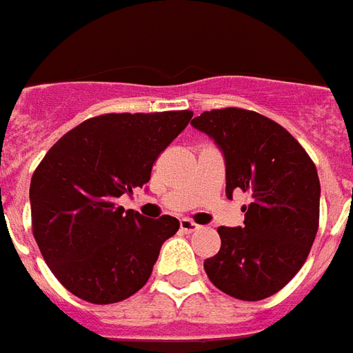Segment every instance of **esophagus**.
Here are the masks:
<instances>
[{"mask_svg":"<svg viewBox=\"0 0 353 353\" xmlns=\"http://www.w3.org/2000/svg\"><path fill=\"white\" fill-rule=\"evenodd\" d=\"M179 227H181V231L185 232V234H190V232H194V231H199L198 223H194V221L188 220V218H183V220L179 221Z\"/></svg>","mask_w":353,"mask_h":353,"instance_id":"34e87169","label":"esophagus"}]
</instances>
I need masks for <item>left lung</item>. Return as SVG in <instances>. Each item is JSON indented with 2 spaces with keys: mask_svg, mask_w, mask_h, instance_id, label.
<instances>
[{
  "mask_svg": "<svg viewBox=\"0 0 353 353\" xmlns=\"http://www.w3.org/2000/svg\"><path fill=\"white\" fill-rule=\"evenodd\" d=\"M225 157L227 198L251 196L243 227H220V251L205 260L212 284L240 301L274 295L304 265L319 229L321 183L312 157L279 122L241 108L190 122Z\"/></svg>",
  "mask_w": 353,
  "mask_h": 353,
  "instance_id": "1",
  "label": "left lung"
}]
</instances>
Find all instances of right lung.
Masks as SVG:
<instances>
[{"label": "right lung", "mask_w": 353, "mask_h": 353, "mask_svg": "<svg viewBox=\"0 0 353 353\" xmlns=\"http://www.w3.org/2000/svg\"><path fill=\"white\" fill-rule=\"evenodd\" d=\"M188 110L106 113L58 139L30 179L32 234L58 282L91 304H113L148 282L179 221L148 220L117 198L150 181L159 154L187 128Z\"/></svg>", "instance_id": "obj_1"}]
</instances>
